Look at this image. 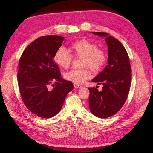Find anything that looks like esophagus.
Masks as SVG:
<instances>
[{"label": "esophagus", "mask_w": 153, "mask_h": 153, "mask_svg": "<svg viewBox=\"0 0 153 153\" xmlns=\"http://www.w3.org/2000/svg\"><path fill=\"white\" fill-rule=\"evenodd\" d=\"M74 87L76 88V89H79V88H81L82 87V85H78V84H74Z\"/></svg>", "instance_id": "34e87169"}]
</instances>
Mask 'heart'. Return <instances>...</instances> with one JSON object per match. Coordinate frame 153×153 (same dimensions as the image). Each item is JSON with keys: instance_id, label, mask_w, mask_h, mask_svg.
I'll return each mask as SVG.
<instances>
[{"instance_id": "1", "label": "heart", "mask_w": 153, "mask_h": 153, "mask_svg": "<svg viewBox=\"0 0 153 153\" xmlns=\"http://www.w3.org/2000/svg\"><path fill=\"white\" fill-rule=\"evenodd\" d=\"M69 51L74 57L82 58L81 69H72L64 74L67 81L74 84H82L91 76V72L87 68L94 72H99L105 66L107 62V54L102 50L98 49L94 43L86 39H81L72 43L69 48ZM71 54L63 47L56 51L54 56V62L62 68H68L72 61Z\"/></svg>"}]
</instances>
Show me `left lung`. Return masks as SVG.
Here are the masks:
<instances>
[{
  "label": "left lung",
  "instance_id": "8db88e82",
  "mask_svg": "<svg viewBox=\"0 0 153 153\" xmlns=\"http://www.w3.org/2000/svg\"><path fill=\"white\" fill-rule=\"evenodd\" d=\"M91 33L105 38L108 46V65L92 81L102 84V90L88 88L91 113L105 118L117 114L124 105L130 88L131 68L125 48L118 39L105 32Z\"/></svg>",
  "mask_w": 153,
  "mask_h": 153
}]
</instances>
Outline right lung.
Here are the masks:
<instances>
[{"instance_id": "1", "label": "right lung", "mask_w": 153, "mask_h": 153, "mask_svg": "<svg viewBox=\"0 0 153 153\" xmlns=\"http://www.w3.org/2000/svg\"><path fill=\"white\" fill-rule=\"evenodd\" d=\"M64 39L57 35L38 38L26 48L19 61L17 79L22 100L32 113L43 118L57 115L74 88L71 81L61 77L54 61Z\"/></svg>"}]
</instances>
